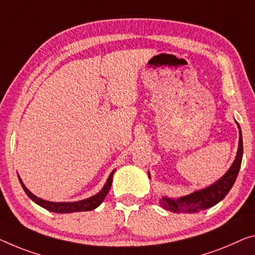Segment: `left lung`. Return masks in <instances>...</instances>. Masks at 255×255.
Returning a JSON list of instances; mask_svg holds the SVG:
<instances>
[{
    "mask_svg": "<svg viewBox=\"0 0 255 255\" xmlns=\"http://www.w3.org/2000/svg\"><path fill=\"white\" fill-rule=\"evenodd\" d=\"M238 125V124H237ZM239 128V143L236 158L230 166L228 172L223 175L220 180L215 183L211 184L210 187L204 188L198 191H195L190 195L180 198L173 199L168 197H162L160 199L161 206L167 211L173 213H197L201 210H207V208L213 207L219 201H221L230 191L233 185L236 181L239 169H241L242 159H243V137L242 130ZM149 177H150V173Z\"/></svg>",
    "mask_w": 255,
    "mask_h": 255,
    "instance_id": "1",
    "label": "left lung"
}]
</instances>
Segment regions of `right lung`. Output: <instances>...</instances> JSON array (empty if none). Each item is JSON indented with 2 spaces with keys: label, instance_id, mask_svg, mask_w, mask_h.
<instances>
[{
  "label": "right lung",
  "instance_id": "add662e5",
  "mask_svg": "<svg viewBox=\"0 0 255 255\" xmlns=\"http://www.w3.org/2000/svg\"><path fill=\"white\" fill-rule=\"evenodd\" d=\"M116 169L112 170V173L110 174V176L106 181V183L104 184L103 189L101 190L100 192L96 193V195L93 197H89V198L83 199V200H79V201H73V203H54V201H48V200H43L36 197L35 195H33L29 190L25 187V184L22 183L21 178L18 176L19 182H20L22 189L26 192L30 199H32L34 203H36L37 205H40L41 207L45 208V210L50 211V212H55V213H74V212H86V211H93L95 208L100 206V205L103 203V200L105 199L106 195H108L110 189H111V184H112V178H113V174H115Z\"/></svg>",
  "mask_w": 255,
  "mask_h": 255
}]
</instances>
